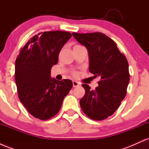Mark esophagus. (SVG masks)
<instances>
[{
    "label": "esophagus",
    "mask_w": 149,
    "mask_h": 149,
    "mask_svg": "<svg viewBox=\"0 0 149 149\" xmlns=\"http://www.w3.org/2000/svg\"><path fill=\"white\" fill-rule=\"evenodd\" d=\"M79 85H80V84L78 82L76 81V80H73V86L74 87V88H76V87H78Z\"/></svg>",
    "instance_id": "34e87169"
}]
</instances>
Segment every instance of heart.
Segmentation results:
<instances>
[{"label": "heart", "mask_w": 149, "mask_h": 149, "mask_svg": "<svg viewBox=\"0 0 149 149\" xmlns=\"http://www.w3.org/2000/svg\"><path fill=\"white\" fill-rule=\"evenodd\" d=\"M76 74H77V73L76 72V71H73V75H74V76H76Z\"/></svg>", "instance_id": "heart-1"}]
</instances>
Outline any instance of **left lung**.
Masks as SVG:
<instances>
[{"instance_id":"8db88e82","label":"left lung","mask_w":149,"mask_h":149,"mask_svg":"<svg viewBox=\"0 0 149 149\" xmlns=\"http://www.w3.org/2000/svg\"><path fill=\"white\" fill-rule=\"evenodd\" d=\"M72 35L88 49L90 72L100 78L95 90L88 85H82L85 94L80 101V107L90 118L102 120L114 113L126 96L130 81L127 60L105 34L73 32Z\"/></svg>"}]
</instances>
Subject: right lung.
I'll return each instance as SVG.
<instances>
[{
  "mask_svg": "<svg viewBox=\"0 0 149 149\" xmlns=\"http://www.w3.org/2000/svg\"><path fill=\"white\" fill-rule=\"evenodd\" d=\"M69 32H41L29 40L15 61V78L19 100L33 117L42 120L54 117L73 87L71 80L51 78L50 70L58 62Z\"/></svg>",
  "mask_w": 149,
  "mask_h": 149,
  "instance_id": "add662e5",
  "label": "right lung"
}]
</instances>
